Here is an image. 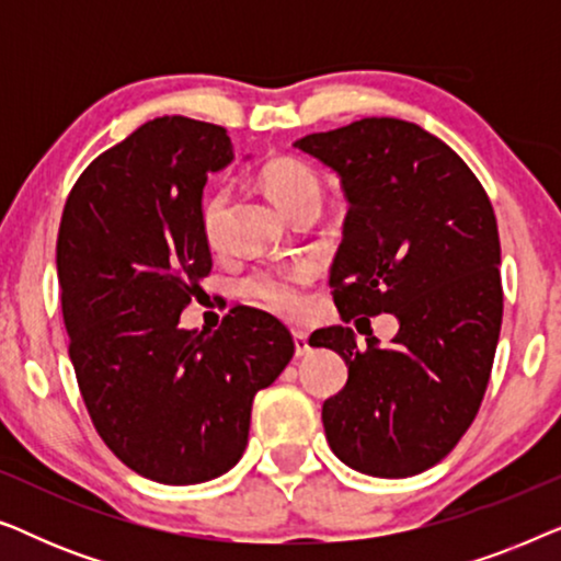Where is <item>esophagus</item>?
<instances>
[{
	"label": "esophagus",
	"mask_w": 561,
	"mask_h": 561,
	"mask_svg": "<svg viewBox=\"0 0 561 561\" xmlns=\"http://www.w3.org/2000/svg\"><path fill=\"white\" fill-rule=\"evenodd\" d=\"M294 347H296V357H304L306 352L311 350V344H309V334L301 332V329H294Z\"/></svg>",
	"instance_id": "obj_1"
}]
</instances>
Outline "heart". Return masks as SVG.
<instances>
[{
    "mask_svg": "<svg viewBox=\"0 0 561 561\" xmlns=\"http://www.w3.org/2000/svg\"><path fill=\"white\" fill-rule=\"evenodd\" d=\"M260 181L267 196L273 198L275 206L283 214H290L304 204H321V179L309 163L296 158H275L265 163L260 171ZM229 194L227 188L211 191L202 204V232L206 242L217 244L221 219H225ZM309 273L304 267H290V271H278V267H265V271L250 273L242 280V294L252 301L267 306L271 311H278L283 317H298L306 309L304 283Z\"/></svg>",
    "mask_w": 561,
    "mask_h": 561,
    "instance_id": "obj_1",
    "label": "heart"
}]
</instances>
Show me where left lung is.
<instances>
[{"instance_id":"1","label":"left lung","mask_w":561,"mask_h":561,"mask_svg":"<svg viewBox=\"0 0 561 561\" xmlns=\"http://www.w3.org/2000/svg\"><path fill=\"white\" fill-rule=\"evenodd\" d=\"M294 148L332 168L350 204L329 275L342 321L398 319L388 347L367 332L359 350L342 324L311 334V347L347 363V386L321 409L327 442L352 470L411 478L462 439L493 370L503 321L493 204L465 160L413 122L367 117Z\"/></svg>"}]
</instances>
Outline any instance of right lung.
<instances>
[{"label":"right lung","instance_id":"obj_1","mask_svg":"<svg viewBox=\"0 0 561 561\" xmlns=\"http://www.w3.org/2000/svg\"><path fill=\"white\" fill-rule=\"evenodd\" d=\"M232 160L225 127L145 122L79 175L58 229L60 306L83 403L106 447L163 485H196L240 462L252 398L296 350L278 319L248 306L211 334L179 324L211 271L206 179Z\"/></svg>","mask_w":561,"mask_h":561}]
</instances>
